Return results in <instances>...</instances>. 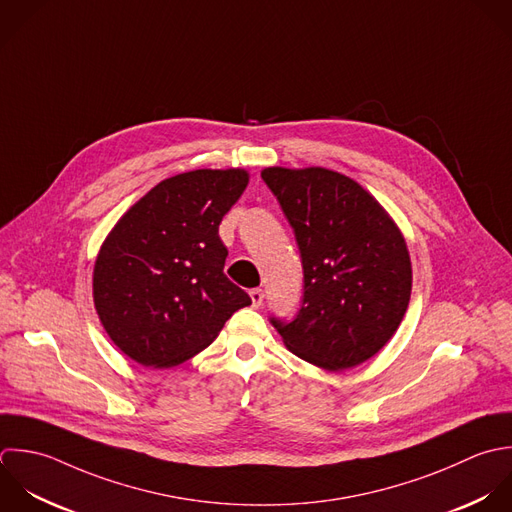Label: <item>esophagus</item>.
<instances>
[{"label": "esophagus", "instance_id": "obj_1", "mask_svg": "<svg viewBox=\"0 0 512 512\" xmlns=\"http://www.w3.org/2000/svg\"><path fill=\"white\" fill-rule=\"evenodd\" d=\"M249 297H251L253 307H261L265 295H263V289H251V291H249Z\"/></svg>", "mask_w": 512, "mask_h": 512}]
</instances>
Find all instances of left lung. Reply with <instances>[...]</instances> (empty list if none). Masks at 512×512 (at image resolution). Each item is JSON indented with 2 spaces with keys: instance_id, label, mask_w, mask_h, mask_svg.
<instances>
[{
  "instance_id": "obj_1",
  "label": "left lung",
  "mask_w": 512,
  "mask_h": 512,
  "mask_svg": "<svg viewBox=\"0 0 512 512\" xmlns=\"http://www.w3.org/2000/svg\"><path fill=\"white\" fill-rule=\"evenodd\" d=\"M263 181L293 227L303 297L291 321L271 317L285 345L327 369H351L395 335L411 299L407 243L353 179L323 167H267Z\"/></svg>"
}]
</instances>
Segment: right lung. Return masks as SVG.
Listing matches in <instances>:
<instances>
[{
  "mask_svg": "<svg viewBox=\"0 0 512 512\" xmlns=\"http://www.w3.org/2000/svg\"><path fill=\"white\" fill-rule=\"evenodd\" d=\"M249 183L243 169H197L141 197L105 239L93 301L111 341L143 367H175L251 297L225 273L219 223Z\"/></svg>",
  "mask_w": 512,
  "mask_h": 512,
  "instance_id": "1",
  "label": "right lung"
}]
</instances>
